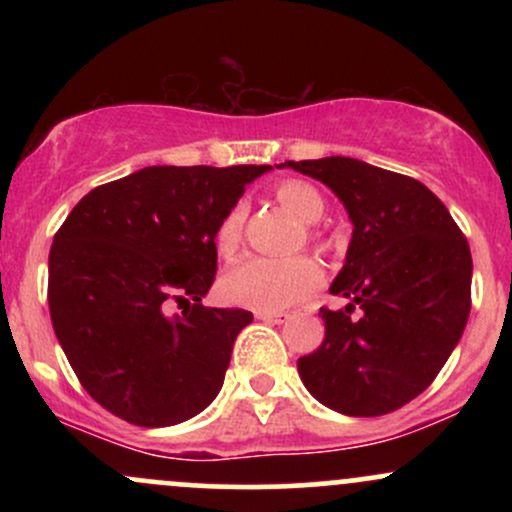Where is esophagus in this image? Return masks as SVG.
<instances>
[{
  "label": "esophagus",
  "instance_id": "34e87169",
  "mask_svg": "<svg viewBox=\"0 0 512 512\" xmlns=\"http://www.w3.org/2000/svg\"><path fill=\"white\" fill-rule=\"evenodd\" d=\"M257 320L262 322H269V325H284V322H289V313H262V310H257L255 313Z\"/></svg>",
  "mask_w": 512,
  "mask_h": 512
}]
</instances>
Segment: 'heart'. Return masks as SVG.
<instances>
[{"instance_id":"1","label":"heart","mask_w":512,"mask_h":512,"mask_svg":"<svg viewBox=\"0 0 512 512\" xmlns=\"http://www.w3.org/2000/svg\"><path fill=\"white\" fill-rule=\"evenodd\" d=\"M274 197L303 223H315L325 214V199L303 180H284L274 187ZM243 238V209L233 207L216 228V250L221 257L236 255ZM322 267L313 257H248L223 276L221 291L231 303L276 313L305 301L322 286Z\"/></svg>"}]
</instances>
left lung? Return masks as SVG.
Wrapping results in <instances>:
<instances>
[{
    "label": "left lung",
    "mask_w": 512,
    "mask_h": 512,
    "mask_svg": "<svg viewBox=\"0 0 512 512\" xmlns=\"http://www.w3.org/2000/svg\"><path fill=\"white\" fill-rule=\"evenodd\" d=\"M281 168L325 182L354 223L330 286L349 305L320 308L325 339L298 358V375L339 414H390L436 380L460 342L472 308L467 238L445 204L409 175L346 156Z\"/></svg>",
    "instance_id": "left-lung-1"
}]
</instances>
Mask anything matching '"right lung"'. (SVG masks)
<instances>
[{"mask_svg":"<svg viewBox=\"0 0 512 512\" xmlns=\"http://www.w3.org/2000/svg\"><path fill=\"white\" fill-rule=\"evenodd\" d=\"M272 166H149L81 199L50 248L57 342L84 390L134 426L192 419L214 402L233 342L252 322L204 308L216 228ZM185 302L168 318V304Z\"/></svg>","mask_w":512,"mask_h":512,"instance_id":"1","label":"right lung"}]
</instances>
